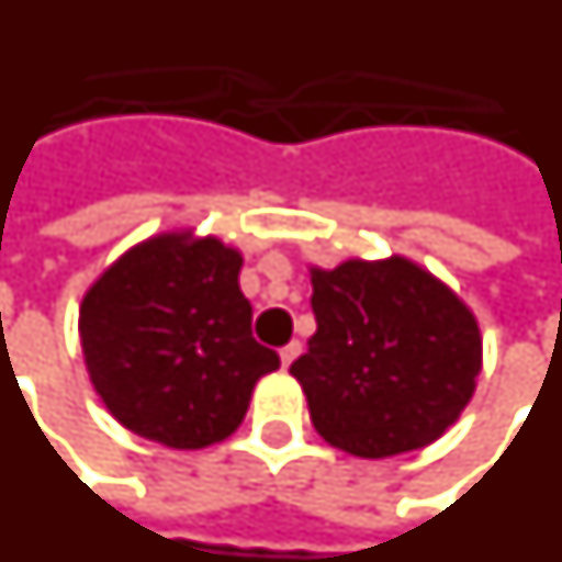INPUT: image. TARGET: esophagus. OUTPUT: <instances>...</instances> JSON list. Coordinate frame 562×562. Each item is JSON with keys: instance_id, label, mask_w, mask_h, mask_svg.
Segmentation results:
<instances>
[{"instance_id": "1", "label": "esophagus", "mask_w": 562, "mask_h": 562, "mask_svg": "<svg viewBox=\"0 0 562 562\" xmlns=\"http://www.w3.org/2000/svg\"><path fill=\"white\" fill-rule=\"evenodd\" d=\"M301 351H303V345L297 342V339H292V342H289V345H282V348H280V360H282V366H292L294 360H297V357H301Z\"/></svg>"}]
</instances>
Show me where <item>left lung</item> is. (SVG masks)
<instances>
[{
  "label": "left lung",
  "mask_w": 562,
  "mask_h": 562,
  "mask_svg": "<svg viewBox=\"0 0 562 562\" xmlns=\"http://www.w3.org/2000/svg\"><path fill=\"white\" fill-rule=\"evenodd\" d=\"M315 334L292 363L315 431L357 459L423 450L468 408L482 372L480 322L405 256L310 265Z\"/></svg>",
  "instance_id": "8db88e82"
}]
</instances>
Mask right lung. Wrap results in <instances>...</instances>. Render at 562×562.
Instances as JSON below:
<instances>
[{"mask_svg": "<svg viewBox=\"0 0 562 562\" xmlns=\"http://www.w3.org/2000/svg\"><path fill=\"white\" fill-rule=\"evenodd\" d=\"M240 249L169 228L124 249L80 303L91 386L112 417L172 450L226 440L280 357L252 339Z\"/></svg>", "mask_w": 562, "mask_h": 562, "instance_id": "right-lung-1", "label": "right lung"}]
</instances>
